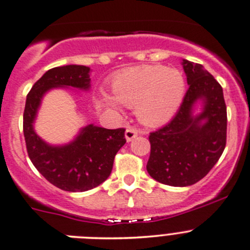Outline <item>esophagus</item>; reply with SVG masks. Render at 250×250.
I'll return each mask as SVG.
<instances>
[{"label":"esophagus","instance_id":"obj_1","mask_svg":"<svg viewBox=\"0 0 250 250\" xmlns=\"http://www.w3.org/2000/svg\"><path fill=\"white\" fill-rule=\"evenodd\" d=\"M138 130L135 129V128H128L127 130H125V139H127V141L129 143V141H132L133 139H135L136 136H138Z\"/></svg>","mask_w":250,"mask_h":250}]
</instances>
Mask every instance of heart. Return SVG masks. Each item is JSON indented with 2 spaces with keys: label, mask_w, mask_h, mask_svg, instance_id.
Returning a JSON list of instances; mask_svg holds the SVG:
<instances>
[{
  "label": "heart",
  "mask_w": 250,
  "mask_h": 250,
  "mask_svg": "<svg viewBox=\"0 0 250 250\" xmlns=\"http://www.w3.org/2000/svg\"><path fill=\"white\" fill-rule=\"evenodd\" d=\"M114 96L104 93L103 101L118 111L120 103L135 107L139 121L149 127L165 125L175 116L186 93L182 73L160 64L132 67L118 72L111 81Z\"/></svg>",
  "instance_id": "1"
}]
</instances>
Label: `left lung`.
I'll return each instance as SVG.
<instances>
[{
  "label": "left lung",
  "mask_w": 250,
  "mask_h": 250,
  "mask_svg": "<svg viewBox=\"0 0 250 250\" xmlns=\"http://www.w3.org/2000/svg\"><path fill=\"white\" fill-rule=\"evenodd\" d=\"M189 88L175 117L149 134L146 169L152 178L172 187H187L204 178L227 145V105L223 88L199 63L182 61ZM203 102V111L193 106Z\"/></svg>",
  "instance_id": "8db88e82"
}]
</instances>
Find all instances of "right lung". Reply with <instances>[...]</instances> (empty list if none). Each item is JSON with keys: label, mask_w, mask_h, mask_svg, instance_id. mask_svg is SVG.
<instances>
[{"label": "right lung", "mask_w": 250, "mask_h": 250, "mask_svg": "<svg viewBox=\"0 0 250 250\" xmlns=\"http://www.w3.org/2000/svg\"><path fill=\"white\" fill-rule=\"evenodd\" d=\"M56 87L88 91L90 68L69 64L49 69L32 86L23 111V136L31 162L51 185L65 191L96 188L110 176L118 149L125 144V129H106L88 125L69 144L49 145L35 132L33 123L42 99Z\"/></svg>", "instance_id": "obj_1"}]
</instances>
